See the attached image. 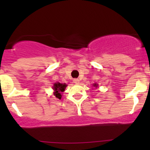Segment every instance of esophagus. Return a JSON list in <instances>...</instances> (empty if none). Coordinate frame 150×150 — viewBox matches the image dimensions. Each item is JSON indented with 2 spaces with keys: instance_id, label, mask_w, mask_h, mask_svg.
<instances>
[{
  "instance_id": "obj_1",
  "label": "esophagus",
  "mask_w": 150,
  "mask_h": 150,
  "mask_svg": "<svg viewBox=\"0 0 150 150\" xmlns=\"http://www.w3.org/2000/svg\"><path fill=\"white\" fill-rule=\"evenodd\" d=\"M79 81H80L79 80L77 79V78H76V79H74V80H73V82L75 83V84H78V83H79Z\"/></svg>"
}]
</instances>
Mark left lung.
Masks as SVG:
<instances>
[{"label":"left lung","instance_id":"obj_1","mask_svg":"<svg viewBox=\"0 0 150 150\" xmlns=\"http://www.w3.org/2000/svg\"><path fill=\"white\" fill-rule=\"evenodd\" d=\"M94 86H96V84H95V85H94ZM96 87H97V86H96Z\"/></svg>","mask_w":150,"mask_h":150}]
</instances>
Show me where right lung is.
<instances>
[{
	"label": "right lung",
	"instance_id": "obj_1",
	"mask_svg": "<svg viewBox=\"0 0 150 150\" xmlns=\"http://www.w3.org/2000/svg\"><path fill=\"white\" fill-rule=\"evenodd\" d=\"M67 85L60 83H56L54 86V96L58 99H61L62 98V92H63L65 89Z\"/></svg>",
	"mask_w": 150,
	"mask_h": 150
}]
</instances>
